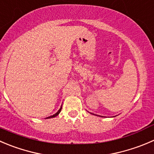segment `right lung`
<instances>
[{
	"mask_svg": "<svg viewBox=\"0 0 154 154\" xmlns=\"http://www.w3.org/2000/svg\"><path fill=\"white\" fill-rule=\"evenodd\" d=\"M61 110H62V107H60V109H59V110H58V112H57V113H55V114H53V116H50V117H47V118H52V117H56V116H58V114H59V113H60Z\"/></svg>",
	"mask_w": 154,
	"mask_h": 154,
	"instance_id": "right-lung-1",
	"label": "right lung"
}]
</instances>
